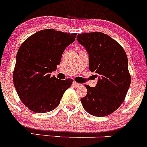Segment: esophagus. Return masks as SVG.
<instances>
[{"mask_svg":"<svg viewBox=\"0 0 147 147\" xmlns=\"http://www.w3.org/2000/svg\"><path fill=\"white\" fill-rule=\"evenodd\" d=\"M73 85H74V86H76V87H78V86H81L80 84L77 83V82H73Z\"/></svg>","mask_w":147,"mask_h":147,"instance_id":"esophagus-1","label":"esophagus"}]
</instances>
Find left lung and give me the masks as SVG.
I'll return each instance as SVG.
<instances>
[{"instance_id": "obj_1", "label": "left lung", "mask_w": 147, "mask_h": 147, "mask_svg": "<svg viewBox=\"0 0 147 147\" xmlns=\"http://www.w3.org/2000/svg\"><path fill=\"white\" fill-rule=\"evenodd\" d=\"M77 40L87 50L89 70L99 77L95 87L85 85L87 94L81 99L82 105L92 115L107 116L121 105L131 84L126 53L118 42L102 32L82 33Z\"/></svg>"}]
</instances>
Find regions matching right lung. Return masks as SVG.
<instances>
[{"label": "right lung", "instance_id": "obj_1", "mask_svg": "<svg viewBox=\"0 0 147 147\" xmlns=\"http://www.w3.org/2000/svg\"><path fill=\"white\" fill-rule=\"evenodd\" d=\"M76 33L53 29L39 31L28 37L19 47L13 80L22 103L30 110L44 113L60 104L64 92L74 80H60L50 73L57 69L65 47L74 42Z\"/></svg>", "mask_w": 147, "mask_h": 147}]
</instances>
